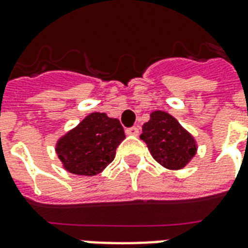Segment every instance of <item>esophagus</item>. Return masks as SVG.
Returning <instances> with one entry per match:
<instances>
[{"instance_id": "34e87169", "label": "esophagus", "mask_w": 248, "mask_h": 248, "mask_svg": "<svg viewBox=\"0 0 248 248\" xmlns=\"http://www.w3.org/2000/svg\"><path fill=\"white\" fill-rule=\"evenodd\" d=\"M126 134H127V135H132V137H138V135H139V128L135 127V126H134V127H128L127 130H126Z\"/></svg>"}]
</instances>
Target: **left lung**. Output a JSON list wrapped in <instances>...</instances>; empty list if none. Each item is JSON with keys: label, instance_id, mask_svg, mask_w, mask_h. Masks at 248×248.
I'll return each mask as SVG.
<instances>
[{"label": "left lung", "instance_id": "obj_1", "mask_svg": "<svg viewBox=\"0 0 248 248\" xmlns=\"http://www.w3.org/2000/svg\"><path fill=\"white\" fill-rule=\"evenodd\" d=\"M141 131L152 157L166 169H183L196 155L195 138L166 111H152Z\"/></svg>", "mask_w": 248, "mask_h": 248}]
</instances>
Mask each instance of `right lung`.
Instances as JSON below:
<instances>
[{
    "label": "right lung",
    "mask_w": 248,
    "mask_h": 248,
    "mask_svg": "<svg viewBox=\"0 0 248 248\" xmlns=\"http://www.w3.org/2000/svg\"><path fill=\"white\" fill-rule=\"evenodd\" d=\"M124 138L120 121L96 111L57 140L56 152L69 173L92 177L114 160Z\"/></svg>",
    "instance_id": "add662e5"
}]
</instances>
